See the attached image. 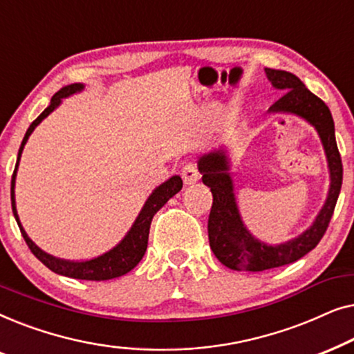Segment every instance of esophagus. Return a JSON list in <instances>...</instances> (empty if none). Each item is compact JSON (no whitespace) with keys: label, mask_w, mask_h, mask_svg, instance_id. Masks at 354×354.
<instances>
[{"label":"esophagus","mask_w":354,"mask_h":354,"mask_svg":"<svg viewBox=\"0 0 354 354\" xmlns=\"http://www.w3.org/2000/svg\"><path fill=\"white\" fill-rule=\"evenodd\" d=\"M180 176L183 178V182H185V185H192V183L200 180L201 174H200V169H198L195 162H187L185 166L182 167Z\"/></svg>","instance_id":"34e87169"}]
</instances>
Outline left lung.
Instances as JSON below:
<instances>
[{"label":"left lung","instance_id":"obj_1","mask_svg":"<svg viewBox=\"0 0 354 354\" xmlns=\"http://www.w3.org/2000/svg\"><path fill=\"white\" fill-rule=\"evenodd\" d=\"M266 74L275 88L283 90V95L270 106L269 111L301 115L321 135L330 167V192L316 222L303 235L283 245L270 246L253 239L241 224L232 192V180L227 174L229 166L224 153H209L200 159L198 166L203 174L201 180L211 188L212 193V206L207 219V235L212 253L229 269L251 272H263L292 264L316 248L330 224L343 180V164L337 147L333 119L327 104L311 93L297 75L287 71L266 69Z\"/></svg>","mask_w":354,"mask_h":354}]
</instances>
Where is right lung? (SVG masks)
Here are the masks:
<instances>
[{"mask_svg": "<svg viewBox=\"0 0 354 354\" xmlns=\"http://www.w3.org/2000/svg\"><path fill=\"white\" fill-rule=\"evenodd\" d=\"M82 90L80 84H71L62 86V88L57 91V93L51 98V103L48 108L43 111V113L38 115V118L30 124V127L27 129L26 137H24L21 148H19L17 154V162L16 169H14L12 178H11V205H12V212L14 217H16L19 229H21V234L26 240V243L33 254L37 256V259H40L43 264L46 266L48 269L53 270V272L66 275V277L72 279H80V280H109L120 277V275L127 274L132 270L135 266H137L140 261H142L145 251H147L148 246V235H149V225H151L153 216L161 209V207L166 205V203L171 200V198L182 190V178L178 176H174L169 178L167 182H164L162 185H159L156 190L151 193V196L148 198V201L145 203L142 212H140L137 221L132 225V229L129 230V234L124 236V240L120 241L119 245H115L113 250L106 251L104 254L96 256V258L86 259V261H67V259H59L55 258V256L45 253L38 246L33 243V241L28 239L26 230L22 229L21 222H19L17 211H16V201H14V183H16V171L19 166V159H21L24 145L27 143L28 137L33 132V129L37 127L38 124L41 122L43 119L46 118L48 114L51 113L53 109L56 108L57 104L61 103V98H64L67 95L75 93V91Z\"/></svg>", "mask_w": 354, "mask_h": 354, "instance_id": "obj_1", "label": "right lung"}]
</instances>
